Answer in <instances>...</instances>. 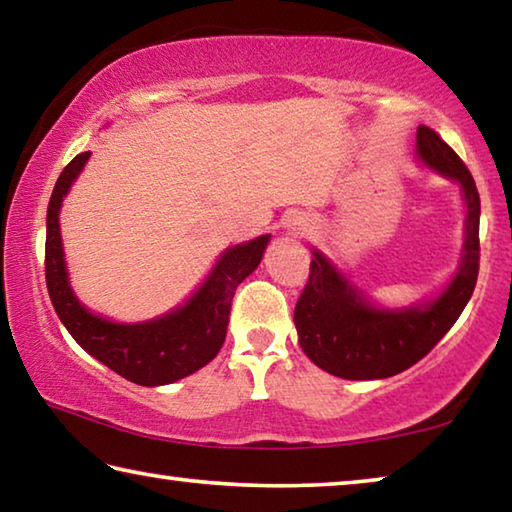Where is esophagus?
<instances>
[{
	"instance_id": "obj_1",
	"label": "esophagus",
	"mask_w": 512,
	"mask_h": 512,
	"mask_svg": "<svg viewBox=\"0 0 512 512\" xmlns=\"http://www.w3.org/2000/svg\"><path fill=\"white\" fill-rule=\"evenodd\" d=\"M284 228H287L289 235L302 237V235H307L311 228H314V219H309L307 214H293L287 221H284Z\"/></svg>"
}]
</instances>
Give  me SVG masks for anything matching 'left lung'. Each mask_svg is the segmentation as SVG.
Listing matches in <instances>:
<instances>
[{"label":"left lung","mask_w":512,"mask_h":512,"mask_svg":"<svg viewBox=\"0 0 512 512\" xmlns=\"http://www.w3.org/2000/svg\"><path fill=\"white\" fill-rule=\"evenodd\" d=\"M415 158L458 185L465 207L463 250L443 289L402 307H386L348 271L311 246V273L293 323L300 348L318 368L343 379H386L411 368L449 332L472 298L479 275L481 201L472 173L433 128L420 126Z\"/></svg>","instance_id":"1"}]
</instances>
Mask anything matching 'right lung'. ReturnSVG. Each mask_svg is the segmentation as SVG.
<instances>
[{"label": "right lung", "instance_id": "1", "mask_svg": "<svg viewBox=\"0 0 512 512\" xmlns=\"http://www.w3.org/2000/svg\"><path fill=\"white\" fill-rule=\"evenodd\" d=\"M88 160L90 151H85L67 164L47 207L45 271L51 305L72 339L103 366L140 386L173 384L219 354L235 289L262 262L271 235L225 248L183 305L140 323L110 320L76 298L60 235V207Z\"/></svg>", "mask_w": 512, "mask_h": 512}]
</instances>
